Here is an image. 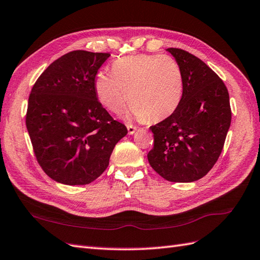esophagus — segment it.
<instances>
[{"instance_id": "obj_1", "label": "esophagus", "mask_w": 260, "mask_h": 260, "mask_svg": "<svg viewBox=\"0 0 260 260\" xmlns=\"http://www.w3.org/2000/svg\"><path fill=\"white\" fill-rule=\"evenodd\" d=\"M127 131H128V134L129 135H133L135 133V131H136V127H135V126L131 125V124H127Z\"/></svg>"}]
</instances>
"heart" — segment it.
Instances as JSON below:
<instances>
[{
  "mask_svg": "<svg viewBox=\"0 0 260 260\" xmlns=\"http://www.w3.org/2000/svg\"><path fill=\"white\" fill-rule=\"evenodd\" d=\"M95 90L111 113H122L129 100L128 116L159 122L178 108L184 81L179 65L170 56L133 55L117 59L112 73H100Z\"/></svg>",
  "mask_w": 260,
  "mask_h": 260,
  "instance_id": "obj_1",
  "label": "heart"
}]
</instances>
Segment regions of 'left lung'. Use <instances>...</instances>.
<instances>
[{
  "instance_id": "left-lung-1",
  "label": "left lung",
  "mask_w": 260,
  "mask_h": 260,
  "mask_svg": "<svg viewBox=\"0 0 260 260\" xmlns=\"http://www.w3.org/2000/svg\"><path fill=\"white\" fill-rule=\"evenodd\" d=\"M167 51L182 71L183 98L170 117L149 127L154 147L147 158L166 180L190 183L204 177L219 158L232 120L229 94L202 59L180 48Z\"/></svg>"
}]
</instances>
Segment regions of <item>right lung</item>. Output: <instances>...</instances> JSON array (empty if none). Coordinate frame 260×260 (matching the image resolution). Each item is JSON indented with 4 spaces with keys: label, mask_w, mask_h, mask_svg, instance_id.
<instances>
[{
    "label": "right lung",
    "mask_w": 260,
    "mask_h": 260,
    "mask_svg": "<svg viewBox=\"0 0 260 260\" xmlns=\"http://www.w3.org/2000/svg\"><path fill=\"white\" fill-rule=\"evenodd\" d=\"M110 53L73 51L54 61L32 87L26 128L48 177L86 185L104 173L127 128L102 106L95 77Z\"/></svg>",
    "instance_id": "add662e5"
}]
</instances>
